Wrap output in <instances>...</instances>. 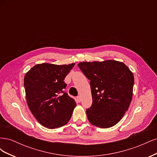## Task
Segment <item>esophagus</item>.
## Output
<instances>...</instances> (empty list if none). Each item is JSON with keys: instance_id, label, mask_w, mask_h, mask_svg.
I'll list each match as a JSON object with an SVG mask.
<instances>
[{"instance_id": "esophagus-1", "label": "esophagus", "mask_w": 157, "mask_h": 157, "mask_svg": "<svg viewBox=\"0 0 157 157\" xmlns=\"http://www.w3.org/2000/svg\"><path fill=\"white\" fill-rule=\"evenodd\" d=\"M77 101L78 103H80V101H81V98H80V96H77Z\"/></svg>"}]
</instances>
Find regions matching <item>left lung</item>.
Listing matches in <instances>:
<instances>
[{"instance_id": "8db88e82", "label": "left lung", "mask_w": 157, "mask_h": 157, "mask_svg": "<svg viewBox=\"0 0 157 157\" xmlns=\"http://www.w3.org/2000/svg\"><path fill=\"white\" fill-rule=\"evenodd\" d=\"M78 66L90 80L92 105L86 109L89 122L101 128L115 126L130 105L134 75L124 63L115 60L85 61Z\"/></svg>"}]
</instances>
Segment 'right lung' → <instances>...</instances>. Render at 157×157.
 <instances>
[{"label": "right lung", "instance_id": "add662e5", "mask_svg": "<svg viewBox=\"0 0 157 157\" xmlns=\"http://www.w3.org/2000/svg\"><path fill=\"white\" fill-rule=\"evenodd\" d=\"M75 65L37 64L25 75L27 105L38 122L49 129L67 124L77 105L64 92L67 84L63 81Z\"/></svg>", "mask_w": 157, "mask_h": 157}]
</instances>
